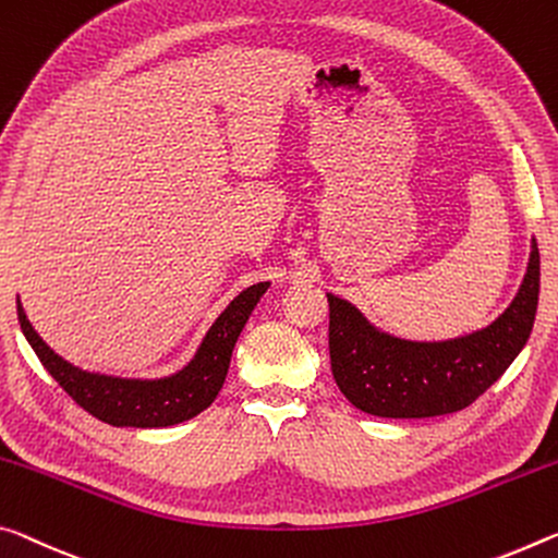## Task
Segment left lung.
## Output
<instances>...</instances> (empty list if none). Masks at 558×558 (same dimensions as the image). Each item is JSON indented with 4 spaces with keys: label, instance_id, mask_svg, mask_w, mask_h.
Returning a JSON list of instances; mask_svg holds the SVG:
<instances>
[{
    "label": "left lung",
    "instance_id": "left-lung-1",
    "mask_svg": "<svg viewBox=\"0 0 558 558\" xmlns=\"http://www.w3.org/2000/svg\"><path fill=\"white\" fill-rule=\"evenodd\" d=\"M538 247L507 311L482 330L449 340H404L379 330L350 300L330 303V365L357 410L390 420L452 414L484 395L524 350L538 305Z\"/></svg>",
    "mask_w": 558,
    "mask_h": 558
}]
</instances>
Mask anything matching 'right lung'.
I'll list each match as a JSON object with an SVG mask.
<instances>
[{
	"label": "right lung",
	"mask_w": 558,
	"mask_h": 558,
	"mask_svg": "<svg viewBox=\"0 0 558 558\" xmlns=\"http://www.w3.org/2000/svg\"><path fill=\"white\" fill-rule=\"evenodd\" d=\"M268 288V280L255 282L241 295H235L208 327L196 355L173 375L163 377H119L76 367L39 338L20 298H16V315H20L26 342L37 352L47 373L88 414L113 427H171V424L196 417L216 400L226 383L238 335Z\"/></svg>",
	"instance_id": "right-lung-1"
}]
</instances>
